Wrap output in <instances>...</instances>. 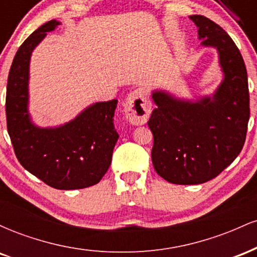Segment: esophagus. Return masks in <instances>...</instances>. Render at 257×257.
Masks as SVG:
<instances>
[{
	"label": "esophagus",
	"mask_w": 257,
	"mask_h": 257,
	"mask_svg": "<svg viewBox=\"0 0 257 257\" xmlns=\"http://www.w3.org/2000/svg\"><path fill=\"white\" fill-rule=\"evenodd\" d=\"M124 112L125 118L132 124H145L151 113V102L145 90L139 88L129 94L124 102Z\"/></svg>",
	"instance_id": "1"
}]
</instances>
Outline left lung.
<instances>
[{"label":"left lung","mask_w":257,"mask_h":257,"mask_svg":"<svg viewBox=\"0 0 257 257\" xmlns=\"http://www.w3.org/2000/svg\"><path fill=\"white\" fill-rule=\"evenodd\" d=\"M202 46L219 53L223 79L211 96L182 100L163 90L152 93L157 107L149 128L156 173L176 185H198L216 178L237 158L250 117L245 64L235 43L213 20L191 16Z\"/></svg>","instance_id":"8db88e82"}]
</instances>
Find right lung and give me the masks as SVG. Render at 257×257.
Masks as SVG:
<instances>
[{"instance_id":"add662e5","label":"right lung","mask_w":257,"mask_h":257,"mask_svg":"<svg viewBox=\"0 0 257 257\" xmlns=\"http://www.w3.org/2000/svg\"><path fill=\"white\" fill-rule=\"evenodd\" d=\"M60 23L40 26L19 47L7 82V129L18 161L32 175L57 190H78L101 180L111 164L119 135L113 125L117 100L88 106L75 119L41 128L29 113V66L31 53L47 32Z\"/></svg>"}]
</instances>
